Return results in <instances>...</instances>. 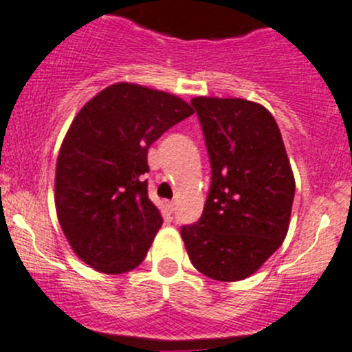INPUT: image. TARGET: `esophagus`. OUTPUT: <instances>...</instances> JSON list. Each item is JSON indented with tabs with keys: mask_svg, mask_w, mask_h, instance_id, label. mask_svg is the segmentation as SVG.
Listing matches in <instances>:
<instances>
[{
	"mask_svg": "<svg viewBox=\"0 0 352 352\" xmlns=\"http://www.w3.org/2000/svg\"><path fill=\"white\" fill-rule=\"evenodd\" d=\"M166 207L169 212H174V210H176V202H173V200H170V202H166Z\"/></svg>",
	"mask_w": 352,
	"mask_h": 352,
	"instance_id": "esophagus-1",
	"label": "esophagus"
}]
</instances>
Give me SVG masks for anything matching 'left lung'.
<instances>
[{
  "label": "left lung",
  "mask_w": 352,
  "mask_h": 352,
  "mask_svg": "<svg viewBox=\"0 0 352 352\" xmlns=\"http://www.w3.org/2000/svg\"><path fill=\"white\" fill-rule=\"evenodd\" d=\"M210 159L204 214L182 228L193 266L219 282L256 273L285 240L296 179L278 124L243 98L192 100Z\"/></svg>",
  "instance_id": "1"
}]
</instances>
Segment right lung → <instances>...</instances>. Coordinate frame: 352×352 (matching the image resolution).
<instances>
[{"label":"right lung","mask_w":352,"mask_h":352,"mask_svg":"<svg viewBox=\"0 0 352 352\" xmlns=\"http://www.w3.org/2000/svg\"><path fill=\"white\" fill-rule=\"evenodd\" d=\"M192 113L179 96L117 82L74 117L56 159L55 207L79 259L107 274L142 264L162 226L143 179L148 148Z\"/></svg>","instance_id":"1"}]
</instances>
